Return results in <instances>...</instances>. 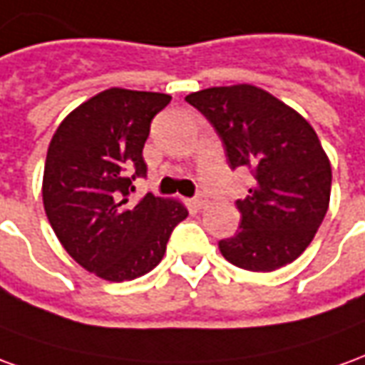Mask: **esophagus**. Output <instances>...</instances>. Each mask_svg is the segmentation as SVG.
Here are the masks:
<instances>
[{
	"mask_svg": "<svg viewBox=\"0 0 365 365\" xmlns=\"http://www.w3.org/2000/svg\"><path fill=\"white\" fill-rule=\"evenodd\" d=\"M192 204H195L196 208H202L204 204H206V195H204L202 190H198V192H196V196L192 198Z\"/></svg>",
	"mask_w": 365,
	"mask_h": 365,
	"instance_id": "obj_1",
	"label": "esophagus"
}]
</instances>
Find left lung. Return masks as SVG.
Instances as JSON below:
<instances>
[{"label": "left lung", "mask_w": 365, "mask_h": 365, "mask_svg": "<svg viewBox=\"0 0 365 365\" xmlns=\"http://www.w3.org/2000/svg\"><path fill=\"white\" fill-rule=\"evenodd\" d=\"M222 139L230 169H250L253 187L236 200L240 232L220 253L247 271H275L301 255L330 202L332 170L311 123L275 96L250 86L188 94Z\"/></svg>", "instance_id": "left-lung-1"}]
</instances>
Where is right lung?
Masks as SVG:
<instances>
[{
    "label": "right lung",
    "instance_id": "1",
    "mask_svg": "<svg viewBox=\"0 0 365 365\" xmlns=\"http://www.w3.org/2000/svg\"><path fill=\"white\" fill-rule=\"evenodd\" d=\"M169 94L110 88L68 113L46 151L43 204L72 259L106 281H131L159 265L170 232L188 216L147 192L129 204L151 121Z\"/></svg>",
    "mask_w": 365,
    "mask_h": 365
}]
</instances>
